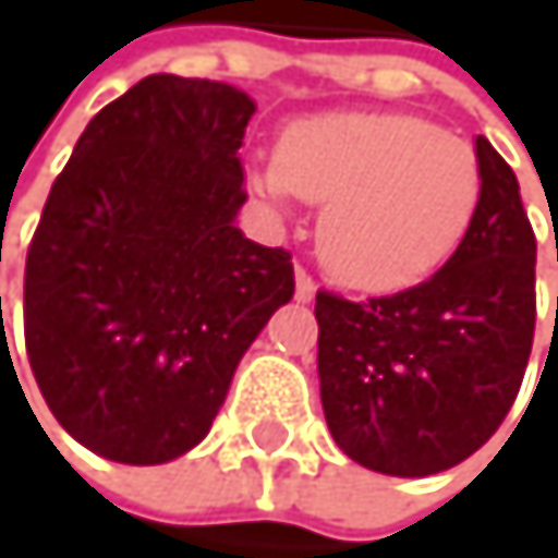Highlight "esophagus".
Returning a JSON list of instances; mask_svg holds the SVG:
<instances>
[{
    "mask_svg": "<svg viewBox=\"0 0 558 558\" xmlns=\"http://www.w3.org/2000/svg\"><path fill=\"white\" fill-rule=\"evenodd\" d=\"M294 301L298 304H311L314 301V294H317V284H314V277L304 270V267H298V274H294Z\"/></svg>",
    "mask_w": 558,
    "mask_h": 558,
    "instance_id": "esophagus-1",
    "label": "esophagus"
}]
</instances>
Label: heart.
Returning <instances> with one entry per match:
<instances>
[{"label":"heart","mask_w":558,"mask_h":558,"mask_svg":"<svg viewBox=\"0 0 558 558\" xmlns=\"http://www.w3.org/2000/svg\"><path fill=\"white\" fill-rule=\"evenodd\" d=\"M251 180L274 204H325L320 260L364 291H395L432 274L465 238L482 197L475 146L404 113L304 120Z\"/></svg>","instance_id":"obj_1"}]
</instances>
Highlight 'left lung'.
<instances>
[{"instance_id": "left-lung-1", "label": "left lung", "mask_w": 558, "mask_h": 558, "mask_svg": "<svg viewBox=\"0 0 558 558\" xmlns=\"http://www.w3.org/2000/svg\"><path fill=\"white\" fill-rule=\"evenodd\" d=\"M478 210L428 281L391 298L317 291L320 404L357 465L422 478L465 462L519 395L535 331V233L485 136Z\"/></svg>"}]
</instances>
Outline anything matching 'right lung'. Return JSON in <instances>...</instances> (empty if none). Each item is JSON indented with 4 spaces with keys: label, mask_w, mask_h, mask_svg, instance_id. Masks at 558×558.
<instances>
[{
    "label": "right lung",
    "mask_w": 558,
    "mask_h": 558,
    "mask_svg": "<svg viewBox=\"0 0 558 558\" xmlns=\"http://www.w3.org/2000/svg\"><path fill=\"white\" fill-rule=\"evenodd\" d=\"M254 99L146 76L89 120L26 257V351L89 452L163 465L201 445L233 372L294 298L291 254L247 241Z\"/></svg>",
    "instance_id": "obj_1"
}]
</instances>
